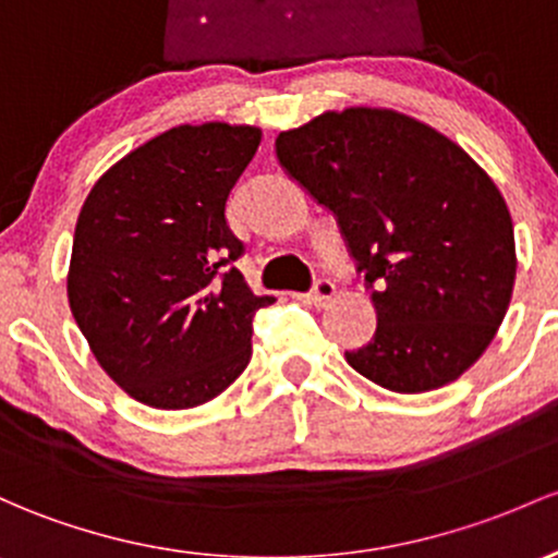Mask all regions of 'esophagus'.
<instances>
[{
    "label": "esophagus",
    "instance_id": "obj_1",
    "mask_svg": "<svg viewBox=\"0 0 558 558\" xmlns=\"http://www.w3.org/2000/svg\"><path fill=\"white\" fill-rule=\"evenodd\" d=\"M332 295H335V284L329 279L322 277V279L314 281V287H311L308 301L314 305H325V303L332 301Z\"/></svg>",
    "mask_w": 558,
    "mask_h": 558
}]
</instances>
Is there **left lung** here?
Instances as JSON below:
<instances>
[{
  "mask_svg": "<svg viewBox=\"0 0 558 558\" xmlns=\"http://www.w3.org/2000/svg\"><path fill=\"white\" fill-rule=\"evenodd\" d=\"M277 157L338 218L373 292L377 329L345 362L397 393L458 380L493 343L517 279L493 178L428 124L367 106L279 133Z\"/></svg>",
  "mask_w": 558,
  "mask_h": 558,
  "instance_id": "8db88e82",
  "label": "left lung"
}]
</instances>
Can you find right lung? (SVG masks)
<instances>
[{
    "mask_svg": "<svg viewBox=\"0 0 558 558\" xmlns=\"http://www.w3.org/2000/svg\"><path fill=\"white\" fill-rule=\"evenodd\" d=\"M260 146L250 124H181L100 175L82 205L69 305L106 375L157 410L223 393L253 356L255 295L226 202Z\"/></svg>",
    "mask_w": 558,
    "mask_h": 558,
    "instance_id": "obj_1",
    "label": "right lung"
}]
</instances>
